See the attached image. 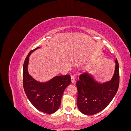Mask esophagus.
I'll use <instances>...</instances> for the list:
<instances>
[{
	"mask_svg": "<svg viewBox=\"0 0 131 131\" xmlns=\"http://www.w3.org/2000/svg\"><path fill=\"white\" fill-rule=\"evenodd\" d=\"M71 80H72V84H73V83H74L75 82V78L74 75H72V76L71 77Z\"/></svg>",
	"mask_w": 131,
	"mask_h": 131,
	"instance_id": "obj_1",
	"label": "esophagus"
}]
</instances>
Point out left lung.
Listing matches in <instances>:
<instances>
[{
  "instance_id": "8db88e82",
  "label": "left lung",
  "mask_w": 131,
  "mask_h": 131,
  "mask_svg": "<svg viewBox=\"0 0 131 131\" xmlns=\"http://www.w3.org/2000/svg\"><path fill=\"white\" fill-rule=\"evenodd\" d=\"M112 79L104 83L97 82L88 72L80 75L77 82L78 107L85 115H92L100 113L112 101L119 86V66L117 59Z\"/></svg>"
}]
</instances>
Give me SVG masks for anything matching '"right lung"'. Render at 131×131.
<instances>
[{
  "instance_id": "add662e5",
  "label": "right lung",
  "mask_w": 131,
  "mask_h": 131,
  "mask_svg": "<svg viewBox=\"0 0 131 131\" xmlns=\"http://www.w3.org/2000/svg\"><path fill=\"white\" fill-rule=\"evenodd\" d=\"M27 56L23 68V85L26 96L33 106L38 110L46 114H52L61 105L63 92L71 82L69 75L56 76L47 82H41L29 75L28 71L29 56Z\"/></svg>"
}]
</instances>
